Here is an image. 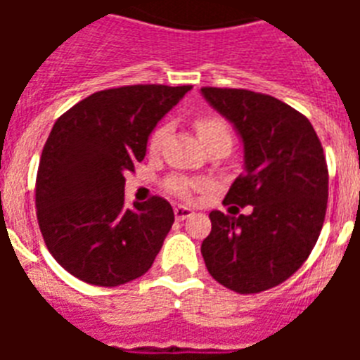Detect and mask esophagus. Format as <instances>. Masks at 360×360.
<instances>
[{
    "instance_id": "34e87169",
    "label": "esophagus",
    "mask_w": 360,
    "mask_h": 360,
    "mask_svg": "<svg viewBox=\"0 0 360 360\" xmlns=\"http://www.w3.org/2000/svg\"><path fill=\"white\" fill-rule=\"evenodd\" d=\"M174 214H175V219H177V220H185L192 214V209L185 207V205H177V207L174 209Z\"/></svg>"
}]
</instances>
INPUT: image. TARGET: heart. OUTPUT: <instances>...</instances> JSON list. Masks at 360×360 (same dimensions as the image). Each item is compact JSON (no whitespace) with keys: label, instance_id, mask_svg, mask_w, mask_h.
Segmentation results:
<instances>
[{"label":"heart","instance_id":"1","mask_svg":"<svg viewBox=\"0 0 360 360\" xmlns=\"http://www.w3.org/2000/svg\"><path fill=\"white\" fill-rule=\"evenodd\" d=\"M194 124H196L198 134H200L203 143L219 140V138H230L231 140L230 124H228V121H226L224 117H220V115H214V114L200 115ZM166 130H168V127H166L164 123L158 124L157 129L153 130L151 136H149V143H147L151 151H157L158 147H160L164 136H166ZM166 186H168L169 192H174L175 196L191 198L192 192L202 188V183H200V181L185 179V177H172V179L166 183Z\"/></svg>","mask_w":360,"mask_h":360}]
</instances>
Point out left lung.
Instances as JSON below:
<instances>
[{"label":"left lung","instance_id":"8db88e82","mask_svg":"<svg viewBox=\"0 0 360 360\" xmlns=\"http://www.w3.org/2000/svg\"><path fill=\"white\" fill-rule=\"evenodd\" d=\"M231 121L245 146V172L224 203L252 205L250 214L211 211L202 243L209 274L237 293H259L288 280L307 262L323 228L329 169L312 123L290 104L263 93L202 87Z\"/></svg>","mask_w":360,"mask_h":360}]
</instances>
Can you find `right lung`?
I'll list each match as a JSON object with an SVG mask.
<instances>
[{
    "mask_svg": "<svg viewBox=\"0 0 360 360\" xmlns=\"http://www.w3.org/2000/svg\"><path fill=\"white\" fill-rule=\"evenodd\" d=\"M192 86L104 89L67 110L42 149L37 220L56 262L87 284L140 278L174 224L164 198L124 205V175L146 157L147 138Z\"/></svg>",
    "mask_w": 360,
    "mask_h": 360,
    "instance_id": "obj_1",
    "label": "right lung"
}]
</instances>
